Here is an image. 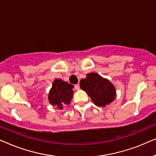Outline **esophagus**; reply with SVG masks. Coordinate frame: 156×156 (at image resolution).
Masks as SVG:
<instances>
[{
	"mask_svg": "<svg viewBox=\"0 0 156 156\" xmlns=\"http://www.w3.org/2000/svg\"><path fill=\"white\" fill-rule=\"evenodd\" d=\"M80 84H75L74 85V89H76V90H79V89H80Z\"/></svg>",
	"mask_w": 156,
	"mask_h": 156,
	"instance_id": "34e87169",
	"label": "esophagus"
}]
</instances>
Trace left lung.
Listing matches in <instances>:
<instances>
[{
  "mask_svg": "<svg viewBox=\"0 0 156 156\" xmlns=\"http://www.w3.org/2000/svg\"><path fill=\"white\" fill-rule=\"evenodd\" d=\"M81 89L87 93L98 106H105L113 101L116 97V91L112 83L99 74L91 72L86 79L80 81Z\"/></svg>",
  "mask_w": 156,
  "mask_h": 156,
  "instance_id": "8db88e82",
  "label": "left lung"
}]
</instances>
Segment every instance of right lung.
<instances>
[{
  "instance_id": "add662e5",
  "label": "right lung",
  "mask_w": 156,
  "mask_h": 156,
  "mask_svg": "<svg viewBox=\"0 0 156 156\" xmlns=\"http://www.w3.org/2000/svg\"><path fill=\"white\" fill-rule=\"evenodd\" d=\"M74 86L61 80H55L49 94V101L53 106H56L59 109H62L63 106L69 104L73 94Z\"/></svg>"
}]
</instances>
